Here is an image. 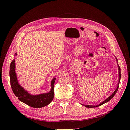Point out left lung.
<instances>
[{
    "mask_svg": "<svg viewBox=\"0 0 130 130\" xmlns=\"http://www.w3.org/2000/svg\"><path fill=\"white\" fill-rule=\"evenodd\" d=\"M116 60H117V64H118V70H119V81H118V86H117V88H116V90L115 92H114L111 95H110L108 98H107V99H106V100H105L103 102H102L101 103H100V104H99V105H96V106H94V105H84V104H81L82 105H83V106H85V107H88V108H93V107H98V106H101V105H103V104H104L105 103H107V102H108V101H109V100H111L112 98H113V97L115 96V95H116V93L117 92V91H118V88H119V82H120V78H121V72H120V67H119V66L118 65V60H117V58H116Z\"/></svg>",
    "mask_w": 130,
    "mask_h": 130,
    "instance_id": "obj_1",
    "label": "left lung"
}]
</instances>
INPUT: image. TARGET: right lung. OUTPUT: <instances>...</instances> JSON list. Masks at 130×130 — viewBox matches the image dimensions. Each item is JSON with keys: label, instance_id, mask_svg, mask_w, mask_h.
<instances>
[{"label": "right lung", "instance_id": "add662e5", "mask_svg": "<svg viewBox=\"0 0 130 130\" xmlns=\"http://www.w3.org/2000/svg\"><path fill=\"white\" fill-rule=\"evenodd\" d=\"M15 55H17V53L15 54ZM14 62V60H13L10 67V84L14 95L21 101L32 107L41 108L49 105L54 98V86L56 78L54 77L51 82V90L49 92L38 95H32L19 84L15 72Z\"/></svg>", "mask_w": 130, "mask_h": 130}]
</instances>
